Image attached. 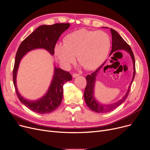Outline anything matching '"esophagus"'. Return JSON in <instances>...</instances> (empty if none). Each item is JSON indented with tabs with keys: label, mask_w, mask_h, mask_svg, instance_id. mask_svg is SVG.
<instances>
[{
	"label": "esophagus",
	"mask_w": 150,
	"mask_h": 150,
	"mask_svg": "<svg viewBox=\"0 0 150 150\" xmlns=\"http://www.w3.org/2000/svg\"><path fill=\"white\" fill-rule=\"evenodd\" d=\"M80 76V74H76V73H75V74H73V77H74V78L76 77V76Z\"/></svg>",
	"instance_id": "1"
}]
</instances>
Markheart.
<instances>
[{"label":"heart","mask_w":150,"mask_h":150,"mask_svg":"<svg viewBox=\"0 0 150 150\" xmlns=\"http://www.w3.org/2000/svg\"><path fill=\"white\" fill-rule=\"evenodd\" d=\"M111 47V39L103 31L80 29L67 35L64 45L57 44L54 52L60 64L66 68L78 61L87 70H93L106 58Z\"/></svg>","instance_id":"heart-1"}]
</instances>
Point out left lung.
<instances>
[{
    "instance_id": "1",
    "label": "left lung",
    "mask_w": 150,
    "mask_h": 150,
    "mask_svg": "<svg viewBox=\"0 0 150 150\" xmlns=\"http://www.w3.org/2000/svg\"><path fill=\"white\" fill-rule=\"evenodd\" d=\"M111 31L112 34V50L109 55L112 54L113 52L120 50H125L126 51H127L130 54L131 58L132 59V62H133V65H134L133 77L127 93L125 94V96L121 100H120L119 101H117L116 103H114L111 105H103L100 104L98 102L96 101V100L95 99L93 96V93H94L93 92H94V85H95V82H96V77L97 75V74L99 72L100 69L104 65L105 62L91 75H88L86 76V81H87V84H86V86L85 88V90L84 92V100L86 101V105H87V106L91 110H92V111L94 112H98V113H105V112L111 111L112 110L117 108L118 106H119L123 102L127 99L130 91L131 86L132 83V81L134 80V78L135 74H136L134 56L133 52L131 49L130 46L127 43V42L124 40V39L122 38V36L118 33L115 30H114L112 28H111Z\"/></svg>"
}]
</instances>
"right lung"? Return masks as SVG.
<instances>
[{
  "label": "right lung",
  "instance_id": "add662e5",
  "mask_svg": "<svg viewBox=\"0 0 150 150\" xmlns=\"http://www.w3.org/2000/svg\"><path fill=\"white\" fill-rule=\"evenodd\" d=\"M69 23L43 25L37 28L20 44L16 54L13 71V79L17 96L21 102L28 109L38 114H48L54 111L60 105L62 99L63 85L72 80L69 72L54 68V73L50 88L45 95L37 101H28L21 96L16 86V74L21 59L26 53L35 49H44L54 54V47L61 35L69 28Z\"/></svg>",
  "mask_w": 150,
  "mask_h": 150
}]
</instances>
